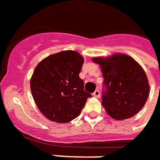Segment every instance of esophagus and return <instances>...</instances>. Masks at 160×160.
Segmentation results:
<instances>
[{
    "instance_id": "obj_1",
    "label": "esophagus",
    "mask_w": 160,
    "mask_h": 160,
    "mask_svg": "<svg viewBox=\"0 0 160 160\" xmlns=\"http://www.w3.org/2000/svg\"><path fill=\"white\" fill-rule=\"evenodd\" d=\"M93 96L96 97V98H99L100 97V92H99V90H96L95 92H93Z\"/></svg>"
}]
</instances>
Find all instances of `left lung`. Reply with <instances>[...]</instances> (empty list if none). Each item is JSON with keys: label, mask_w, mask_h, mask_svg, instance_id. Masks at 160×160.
Here are the masks:
<instances>
[{"label": "left lung", "mask_w": 160, "mask_h": 160, "mask_svg": "<svg viewBox=\"0 0 160 160\" xmlns=\"http://www.w3.org/2000/svg\"><path fill=\"white\" fill-rule=\"evenodd\" d=\"M100 65L105 90L102 104L111 118L117 120L136 115L146 103L149 84L141 65L125 54L94 58Z\"/></svg>", "instance_id": "obj_1"}]
</instances>
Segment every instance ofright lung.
Here are the masks:
<instances>
[{
	"mask_svg": "<svg viewBox=\"0 0 160 160\" xmlns=\"http://www.w3.org/2000/svg\"><path fill=\"white\" fill-rule=\"evenodd\" d=\"M83 57L74 51H62L44 58L35 67L30 89L38 108L51 121L68 123L80 115L87 98L79 76Z\"/></svg>",
	"mask_w": 160,
	"mask_h": 160,
	"instance_id": "right-lung-1",
	"label": "right lung"
}]
</instances>
